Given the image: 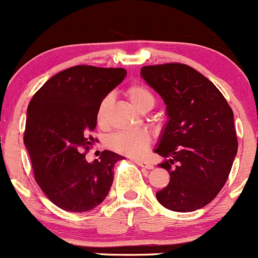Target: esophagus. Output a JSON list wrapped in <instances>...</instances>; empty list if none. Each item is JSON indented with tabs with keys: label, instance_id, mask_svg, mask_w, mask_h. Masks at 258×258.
I'll return each mask as SVG.
<instances>
[{
	"label": "esophagus",
	"instance_id": "esophagus-1",
	"mask_svg": "<svg viewBox=\"0 0 258 258\" xmlns=\"http://www.w3.org/2000/svg\"><path fill=\"white\" fill-rule=\"evenodd\" d=\"M135 163L137 164L138 166H141V168H143V169H148V170H151V169H153V164L148 163V161H147V160H138V159H136Z\"/></svg>",
	"mask_w": 258,
	"mask_h": 258
}]
</instances>
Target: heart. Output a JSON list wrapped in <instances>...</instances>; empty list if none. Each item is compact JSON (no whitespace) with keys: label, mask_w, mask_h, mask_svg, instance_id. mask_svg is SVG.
<instances>
[{"label":"heart","mask_w":258,"mask_h":258,"mask_svg":"<svg viewBox=\"0 0 258 258\" xmlns=\"http://www.w3.org/2000/svg\"><path fill=\"white\" fill-rule=\"evenodd\" d=\"M126 97L130 103L138 111L144 109H152L154 106L155 99L151 90L143 84H132L126 89ZM112 98L106 95L99 104L97 110V122L99 126H105L107 122V115L111 107ZM151 136L146 131L120 132L109 138L110 148L112 151L121 153L131 158H141L146 154L151 146Z\"/></svg>","instance_id":"obj_1"}]
</instances>
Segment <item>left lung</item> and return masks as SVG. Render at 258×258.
Segmentation results:
<instances>
[{"label": "left lung", "instance_id": "8db88e82", "mask_svg": "<svg viewBox=\"0 0 258 258\" xmlns=\"http://www.w3.org/2000/svg\"><path fill=\"white\" fill-rule=\"evenodd\" d=\"M141 77L166 105L168 122L155 153L170 174L157 192L161 206L192 212L207 206L225 185L237 153L234 114L218 88L183 63L144 66Z\"/></svg>", "mask_w": 258, "mask_h": 258}]
</instances>
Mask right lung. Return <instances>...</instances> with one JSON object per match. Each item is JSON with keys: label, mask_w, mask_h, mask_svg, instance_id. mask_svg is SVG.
I'll use <instances>...</instances> for the list:
<instances>
[{"label": "right lung", "mask_w": 258, "mask_h": 258, "mask_svg": "<svg viewBox=\"0 0 258 258\" xmlns=\"http://www.w3.org/2000/svg\"><path fill=\"white\" fill-rule=\"evenodd\" d=\"M124 69L71 67L51 77L27 110L24 144L34 176L53 205L82 213L100 205L123 157L104 151L92 163L86 152L94 138L100 101L126 77Z\"/></svg>", "instance_id": "obj_1"}]
</instances>
